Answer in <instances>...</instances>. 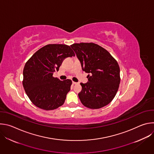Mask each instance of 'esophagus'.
I'll return each mask as SVG.
<instances>
[{"label":"esophagus","mask_w":154,"mask_h":154,"mask_svg":"<svg viewBox=\"0 0 154 154\" xmlns=\"http://www.w3.org/2000/svg\"><path fill=\"white\" fill-rule=\"evenodd\" d=\"M77 82H75L72 81V84H73V85H75V84H77Z\"/></svg>","instance_id":"obj_1"}]
</instances>
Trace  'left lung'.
<instances>
[{
    "instance_id": "left-lung-1",
    "label": "left lung",
    "mask_w": 154,
    "mask_h": 154,
    "mask_svg": "<svg viewBox=\"0 0 154 154\" xmlns=\"http://www.w3.org/2000/svg\"><path fill=\"white\" fill-rule=\"evenodd\" d=\"M88 73V82L80 83L79 93L82 103L87 108L99 109L110 103L118 90L120 69L117 61L106 49L93 42L74 43L70 46Z\"/></svg>"
}]
</instances>
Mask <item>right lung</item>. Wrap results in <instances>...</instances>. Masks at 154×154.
Here are the masks:
<instances>
[{"label":"right lung","instance_id":"add662e5","mask_svg":"<svg viewBox=\"0 0 154 154\" xmlns=\"http://www.w3.org/2000/svg\"><path fill=\"white\" fill-rule=\"evenodd\" d=\"M75 56L69 46L50 44L37 51L26 62L23 70L24 90L37 107L52 110L61 106L71 90L70 79L60 80L53 77L63 61Z\"/></svg>","mask_w":154,"mask_h":154}]
</instances>
